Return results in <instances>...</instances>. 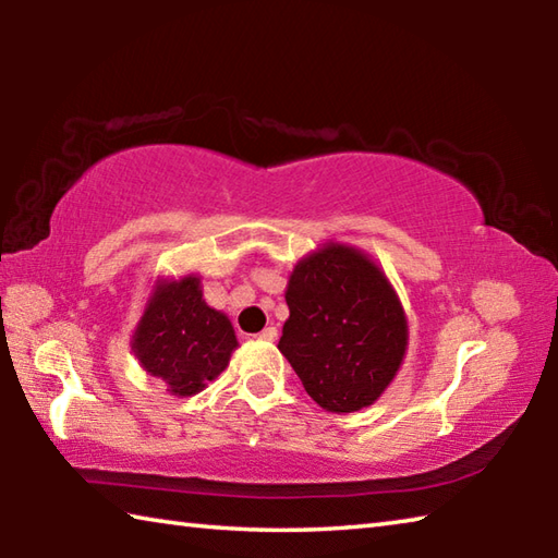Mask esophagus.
Wrapping results in <instances>:
<instances>
[{
  "label": "esophagus",
  "mask_w": 558,
  "mask_h": 558,
  "mask_svg": "<svg viewBox=\"0 0 558 558\" xmlns=\"http://www.w3.org/2000/svg\"><path fill=\"white\" fill-rule=\"evenodd\" d=\"M258 339H266V342H276L278 329L276 327H266V329H263V332H258Z\"/></svg>",
  "instance_id": "1"
}]
</instances>
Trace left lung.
Returning <instances> with one entry per match:
<instances>
[{"label":"left lung","mask_w":558,"mask_h":558,"mask_svg":"<svg viewBox=\"0 0 558 558\" xmlns=\"http://www.w3.org/2000/svg\"><path fill=\"white\" fill-rule=\"evenodd\" d=\"M286 302L278 349L310 399L329 413L379 401L409 349V319L379 263L327 241L295 263Z\"/></svg>","instance_id":"8db88e82"}]
</instances>
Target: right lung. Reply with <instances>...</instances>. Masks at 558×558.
I'll use <instances>...</instances> for the list:
<instances>
[{"label": "right lung", "instance_id": "right-lung-1", "mask_svg": "<svg viewBox=\"0 0 558 558\" xmlns=\"http://www.w3.org/2000/svg\"><path fill=\"white\" fill-rule=\"evenodd\" d=\"M130 344L140 366L184 399L204 391L229 366L239 339L231 319L206 305L202 278L189 272L155 280Z\"/></svg>", "mask_w": 558, "mask_h": 558}]
</instances>
